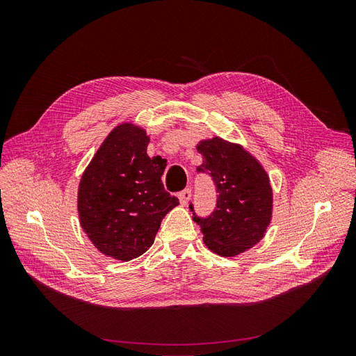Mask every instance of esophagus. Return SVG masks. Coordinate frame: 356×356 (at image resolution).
<instances>
[{
	"instance_id": "1",
	"label": "esophagus",
	"mask_w": 356,
	"mask_h": 356,
	"mask_svg": "<svg viewBox=\"0 0 356 356\" xmlns=\"http://www.w3.org/2000/svg\"><path fill=\"white\" fill-rule=\"evenodd\" d=\"M178 199H179V203L181 204H187L188 200L191 199V188H186L178 193Z\"/></svg>"
}]
</instances>
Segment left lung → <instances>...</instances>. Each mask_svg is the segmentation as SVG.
<instances>
[{
  "label": "left lung",
  "instance_id": "1",
  "mask_svg": "<svg viewBox=\"0 0 356 356\" xmlns=\"http://www.w3.org/2000/svg\"><path fill=\"white\" fill-rule=\"evenodd\" d=\"M203 163L197 174H208L217 188V207L208 217L190 211L200 225L203 242L222 257L238 255L264 236L272 218V187L263 166L239 145L221 138L202 141Z\"/></svg>",
  "mask_w": 356,
  "mask_h": 356
}]
</instances>
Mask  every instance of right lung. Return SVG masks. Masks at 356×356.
I'll list each match as a JSON object with an SVG mask.
<instances>
[{
    "label": "right lung",
    "mask_w": 356,
    "mask_h": 356,
    "mask_svg": "<svg viewBox=\"0 0 356 356\" xmlns=\"http://www.w3.org/2000/svg\"><path fill=\"white\" fill-rule=\"evenodd\" d=\"M148 143L144 129L117 126L80 181L83 230L102 254L122 261L148 251L161 220L179 203L165 190V168L157 157H148Z\"/></svg>",
    "instance_id": "obj_1"
}]
</instances>
